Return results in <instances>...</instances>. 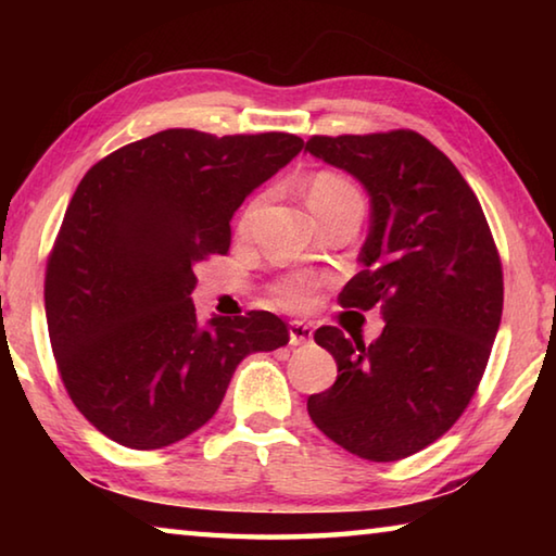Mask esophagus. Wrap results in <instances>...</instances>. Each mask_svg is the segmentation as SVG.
Returning <instances> with one entry per match:
<instances>
[{
  "label": "esophagus",
  "instance_id": "esophagus-1",
  "mask_svg": "<svg viewBox=\"0 0 556 556\" xmlns=\"http://www.w3.org/2000/svg\"><path fill=\"white\" fill-rule=\"evenodd\" d=\"M314 341V328L304 321L289 324V343L291 345H306Z\"/></svg>",
  "mask_w": 556,
  "mask_h": 556
}]
</instances>
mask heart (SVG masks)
I'll use <instances>...</instances> for the list:
<instances>
[{
  "instance_id": "b5f03b06",
  "label": "heart",
  "mask_w": 556,
  "mask_h": 556,
  "mask_svg": "<svg viewBox=\"0 0 556 556\" xmlns=\"http://www.w3.org/2000/svg\"><path fill=\"white\" fill-rule=\"evenodd\" d=\"M345 195H361V193H357V188L341 174L324 172V174H318L314 178L312 186H308V201H312V203L345 199ZM316 287H318V281L314 277L294 275V277L281 279L279 285L275 287V291H277V296L285 306H289V308H308L314 304Z\"/></svg>"
}]
</instances>
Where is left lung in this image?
<instances>
[{"instance_id": "1", "label": "left lung", "mask_w": 556, "mask_h": 556, "mask_svg": "<svg viewBox=\"0 0 556 556\" xmlns=\"http://www.w3.org/2000/svg\"><path fill=\"white\" fill-rule=\"evenodd\" d=\"M306 149L370 195L363 271L338 304L380 306L388 321L370 345L318 328L338 378L306 407L351 454L407 458L444 437L481 384L503 316L501 255L466 178L419 131L314 135Z\"/></svg>"}]
</instances>
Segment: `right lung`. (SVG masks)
<instances>
[{
	"label": "right lung",
	"instance_id": "add662e5",
	"mask_svg": "<svg viewBox=\"0 0 556 556\" xmlns=\"http://www.w3.org/2000/svg\"><path fill=\"white\" fill-rule=\"evenodd\" d=\"M304 139L164 129L100 159L75 188L46 265V321L63 388L122 446L193 434L244 355L289 343L269 312L195 318L193 267L228 255L230 218Z\"/></svg>",
	"mask_w": 556,
	"mask_h": 556
}]
</instances>
